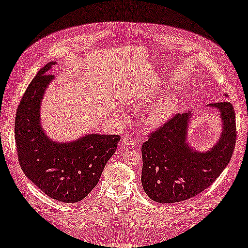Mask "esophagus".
Segmentation results:
<instances>
[{
	"mask_svg": "<svg viewBox=\"0 0 248 248\" xmlns=\"http://www.w3.org/2000/svg\"><path fill=\"white\" fill-rule=\"evenodd\" d=\"M122 143H123V146H125V147H131L132 144L134 143V140H133V139L131 138V136L126 135L125 138L123 139V140H122Z\"/></svg>",
	"mask_w": 248,
	"mask_h": 248,
	"instance_id": "1",
	"label": "esophagus"
}]
</instances>
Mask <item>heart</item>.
Masks as SVG:
<instances>
[{
  "label": "heart",
  "mask_w": 248,
  "mask_h": 248,
  "mask_svg": "<svg viewBox=\"0 0 248 248\" xmlns=\"http://www.w3.org/2000/svg\"><path fill=\"white\" fill-rule=\"evenodd\" d=\"M179 102L176 95H167L150 107L144 115V120L150 127H158L164 124L172 116Z\"/></svg>",
  "instance_id": "heart-1"
}]
</instances>
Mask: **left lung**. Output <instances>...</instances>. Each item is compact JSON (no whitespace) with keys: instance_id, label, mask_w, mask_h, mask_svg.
<instances>
[{"instance_id":"obj_1","label":"left lung","mask_w":248,"mask_h":248,"mask_svg":"<svg viewBox=\"0 0 248 248\" xmlns=\"http://www.w3.org/2000/svg\"><path fill=\"white\" fill-rule=\"evenodd\" d=\"M207 107L217 110L221 123L217 141L207 151H197L189 142L195 109L170 119L142 143L141 184L153 201L165 204L195 197L229 164L236 142L234 108L227 100Z\"/></svg>"}]
</instances>
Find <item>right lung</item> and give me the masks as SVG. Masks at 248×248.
<instances>
[{
  "label": "right lung",
  "instance_id": "obj_1",
  "mask_svg": "<svg viewBox=\"0 0 248 248\" xmlns=\"http://www.w3.org/2000/svg\"><path fill=\"white\" fill-rule=\"evenodd\" d=\"M39 71L29 85L16 112L15 140L19 164L30 181L48 197L64 203L83 200L100 178L117 150L120 135L91 133L71 141H55L41 122V106L54 77Z\"/></svg>",
  "mask_w": 248,
  "mask_h": 248
}]
</instances>
